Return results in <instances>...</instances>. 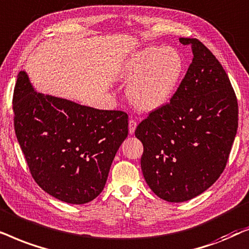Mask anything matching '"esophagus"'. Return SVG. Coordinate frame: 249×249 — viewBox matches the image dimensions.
<instances>
[{"instance_id": "obj_1", "label": "esophagus", "mask_w": 249, "mask_h": 249, "mask_svg": "<svg viewBox=\"0 0 249 249\" xmlns=\"http://www.w3.org/2000/svg\"><path fill=\"white\" fill-rule=\"evenodd\" d=\"M137 121H134V119H130V122H128V132H130V134H133L135 132V128H137Z\"/></svg>"}]
</instances>
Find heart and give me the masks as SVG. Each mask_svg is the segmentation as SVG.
<instances>
[{"label":"heart","instance_id":"heart-1","mask_svg":"<svg viewBox=\"0 0 249 249\" xmlns=\"http://www.w3.org/2000/svg\"><path fill=\"white\" fill-rule=\"evenodd\" d=\"M183 71L180 53L171 48L149 46L135 53L123 66V74L134 79L128 97L141 110H154L172 98Z\"/></svg>","mask_w":249,"mask_h":249}]
</instances>
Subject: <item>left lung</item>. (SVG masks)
Masks as SVG:
<instances>
[{
  "label": "left lung",
  "mask_w": 249,
  "mask_h": 249,
  "mask_svg": "<svg viewBox=\"0 0 249 249\" xmlns=\"http://www.w3.org/2000/svg\"><path fill=\"white\" fill-rule=\"evenodd\" d=\"M180 42L194 53L187 74L171 101L135 130L144 180L171 203L197 197L220 178L238 128L237 97L220 61L199 39Z\"/></svg>",
  "instance_id": "obj_1"
}]
</instances>
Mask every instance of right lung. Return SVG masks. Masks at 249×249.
Wrapping results in <instances>:
<instances>
[{
	"label": "right lung",
	"mask_w": 249,
	"mask_h": 249,
	"mask_svg": "<svg viewBox=\"0 0 249 249\" xmlns=\"http://www.w3.org/2000/svg\"><path fill=\"white\" fill-rule=\"evenodd\" d=\"M13 125L29 172L45 192L68 204L97 198L112 159L128 134V116L99 110L33 90L18 74Z\"/></svg>",
	"instance_id": "obj_1"
}]
</instances>
